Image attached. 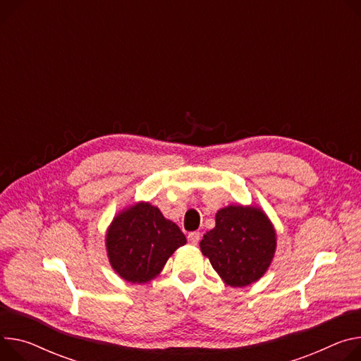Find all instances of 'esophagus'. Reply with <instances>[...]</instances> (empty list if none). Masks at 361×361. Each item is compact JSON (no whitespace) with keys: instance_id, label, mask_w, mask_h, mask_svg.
Listing matches in <instances>:
<instances>
[{"instance_id":"obj_1","label":"esophagus","mask_w":361,"mask_h":361,"mask_svg":"<svg viewBox=\"0 0 361 361\" xmlns=\"http://www.w3.org/2000/svg\"><path fill=\"white\" fill-rule=\"evenodd\" d=\"M200 233L199 232H191V233H188V236H187V239H188V243L190 245H192V246H195L199 243V240H200Z\"/></svg>"}]
</instances>
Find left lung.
<instances>
[{
    "label": "left lung",
    "instance_id": "8db88e82",
    "mask_svg": "<svg viewBox=\"0 0 361 361\" xmlns=\"http://www.w3.org/2000/svg\"><path fill=\"white\" fill-rule=\"evenodd\" d=\"M202 253L226 285L243 288L264 276L276 252V231L257 206L231 204L200 242Z\"/></svg>",
    "mask_w": 361,
    "mask_h": 361
}]
</instances>
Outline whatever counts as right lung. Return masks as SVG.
I'll list each match as a JSON object with an SVG mask.
<instances>
[{"mask_svg": "<svg viewBox=\"0 0 361 361\" xmlns=\"http://www.w3.org/2000/svg\"><path fill=\"white\" fill-rule=\"evenodd\" d=\"M185 243L180 227L149 202H138L118 212L105 235L112 269L130 283L157 278L169 257Z\"/></svg>", "mask_w": 361, "mask_h": 361, "instance_id": "add662e5", "label": "right lung"}]
</instances>
